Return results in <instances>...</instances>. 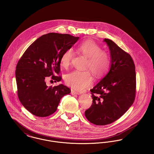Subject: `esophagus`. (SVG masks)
<instances>
[{
    "instance_id": "34e87169",
    "label": "esophagus",
    "mask_w": 154,
    "mask_h": 154,
    "mask_svg": "<svg viewBox=\"0 0 154 154\" xmlns=\"http://www.w3.org/2000/svg\"><path fill=\"white\" fill-rule=\"evenodd\" d=\"M71 94L72 95H79V93L75 91L74 90H71Z\"/></svg>"
}]
</instances>
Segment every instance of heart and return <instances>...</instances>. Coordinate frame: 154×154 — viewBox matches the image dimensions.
Returning <instances> with one entry per match:
<instances>
[{"label":"heart","instance_id":"b5f03b06","mask_svg":"<svg viewBox=\"0 0 154 154\" xmlns=\"http://www.w3.org/2000/svg\"><path fill=\"white\" fill-rule=\"evenodd\" d=\"M79 52L88 59L86 67L89 68L97 76H102L108 70L110 58L108 54L102 51L100 45L90 40L82 42L77 47ZM73 51L69 49L64 52L60 58V63L64 67H68L71 63ZM67 85L77 90H83L92 84V77L88 71L76 70L67 74L65 77Z\"/></svg>","mask_w":154,"mask_h":154}]
</instances>
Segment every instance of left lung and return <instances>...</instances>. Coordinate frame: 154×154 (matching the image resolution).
Returning <instances> with one entry per match:
<instances>
[{
    "instance_id": "1",
    "label": "left lung",
    "mask_w": 154,
    "mask_h": 154,
    "mask_svg": "<svg viewBox=\"0 0 154 154\" xmlns=\"http://www.w3.org/2000/svg\"><path fill=\"white\" fill-rule=\"evenodd\" d=\"M110 55L107 74L91 90L92 104L85 116L100 126L110 124L122 116L133 105L136 96L135 65L128 54L113 41L105 38Z\"/></svg>"
}]
</instances>
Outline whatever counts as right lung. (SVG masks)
<instances>
[{"label": "right lung", "mask_w": 154, "mask_h": 154, "mask_svg": "<svg viewBox=\"0 0 154 154\" xmlns=\"http://www.w3.org/2000/svg\"><path fill=\"white\" fill-rule=\"evenodd\" d=\"M79 37L69 34L49 33L29 46L16 66V79L19 100L32 115L46 117L57 110L62 98L70 93L69 88L59 84L49 87L46 79L52 75L56 82L62 80L54 74L60 72V58Z\"/></svg>", "instance_id": "obj_1"}]
</instances>
